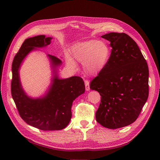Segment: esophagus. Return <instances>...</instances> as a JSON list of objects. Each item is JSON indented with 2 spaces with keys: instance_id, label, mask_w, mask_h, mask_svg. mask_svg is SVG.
I'll return each mask as SVG.
<instances>
[{
  "instance_id": "obj_1",
  "label": "esophagus",
  "mask_w": 160,
  "mask_h": 160,
  "mask_svg": "<svg viewBox=\"0 0 160 160\" xmlns=\"http://www.w3.org/2000/svg\"><path fill=\"white\" fill-rule=\"evenodd\" d=\"M85 89L86 90H90V87H89V82L87 80H85Z\"/></svg>"
}]
</instances>
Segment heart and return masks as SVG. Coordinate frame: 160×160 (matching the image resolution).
<instances>
[{
    "label": "heart",
    "instance_id": "obj_1",
    "mask_svg": "<svg viewBox=\"0 0 160 160\" xmlns=\"http://www.w3.org/2000/svg\"><path fill=\"white\" fill-rule=\"evenodd\" d=\"M72 59L83 64L84 72L89 76L98 75L106 66L111 55L109 47L104 42L91 40L78 42L71 49ZM67 64L75 68L76 64L71 59H68Z\"/></svg>",
    "mask_w": 160,
    "mask_h": 160
}]
</instances>
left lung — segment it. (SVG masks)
Wrapping results in <instances>:
<instances>
[{
  "label": "left lung",
  "instance_id": "obj_1",
  "mask_svg": "<svg viewBox=\"0 0 160 160\" xmlns=\"http://www.w3.org/2000/svg\"><path fill=\"white\" fill-rule=\"evenodd\" d=\"M112 48L104 69L90 83L101 95L96 121L111 129L122 128L138 118L149 95L148 66L138 44L125 33L101 36Z\"/></svg>",
  "mask_w": 160,
  "mask_h": 160
}]
</instances>
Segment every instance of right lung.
I'll return each mask as SVG.
<instances>
[{
    "label": "right lung",
    "mask_w": 160,
    "mask_h": 160,
    "mask_svg": "<svg viewBox=\"0 0 160 160\" xmlns=\"http://www.w3.org/2000/svg\"><path fill=\"white\" fill-rule=\"evenodd\" d=\"M51 37L38 35L26 39L15 55L12 64L11 95L21 118L27 124L42 130H57L64 128L72 118L73 101L85 92L83 79L77 76L59 79L57 75L49 92L44 98H28L21 88L18 70L25 56L34 49L47 46ZM52 65L56 67L61 61L49 55Z\"/></svg>",
    "instance_id": "obj_1"
}]
</instances>
